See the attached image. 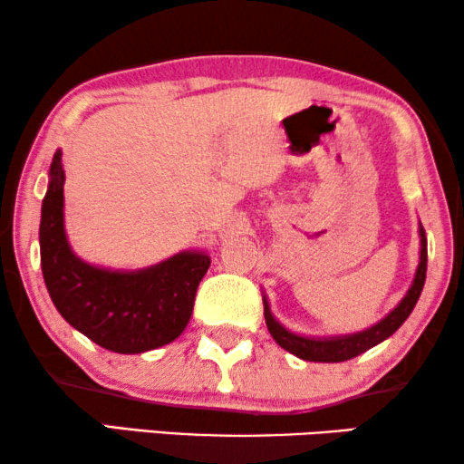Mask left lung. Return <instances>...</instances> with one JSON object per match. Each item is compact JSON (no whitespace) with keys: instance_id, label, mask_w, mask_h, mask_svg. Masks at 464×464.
Listing matches in <instances>:
<instances>
[{"instance_id":"1","label":"left lung","mask_w":464,"mask_h":464,"mask_svg":"<svg viewBox=\"0 0 464 464\" xmlns=\"http://www.w3.org/2000/svg\"><path fill=\"white\" fill-rule=\"evenodd\" d=\"M424 278H427V237H424V227L420 226V264H418L414 283H411L403 300L399 302V306L373 327L351 335H335V338H306V335L291 334L289 329H285L272 316L268 302L264 297L266 325H268V332L276 340V344L283 346L291 354H295V357L304 361H316V363H340V361H348L361 353L370 351L372 346L380 344V342L389 338V335L395 334L403 325V321L408 319L416 306L418 297H420Z\"/></svg>"}]
</instances>
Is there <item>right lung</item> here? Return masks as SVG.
I'll use <instances>...</instances> for the list:
<instances>
[{
    "label": "right lung",
    "instance_id": "1",
    "mask_svg": "<svg viewBox=\"0 0 464 464\" xmlns=\"http://www.w3.org/2000/svg\"><path fill=\"white\" fill-rule=\"evenodd\" d=\"M63 186L65 170L56 151L42 202L40 256L44 283L63 319L94 344L120 354L154 351L179 338L211 257L181 251L137 272L82 262L73 256L63 226Z\"/></svg>",
    "mask_w": 464,
    "mask_h": 464
}]
</instances>
